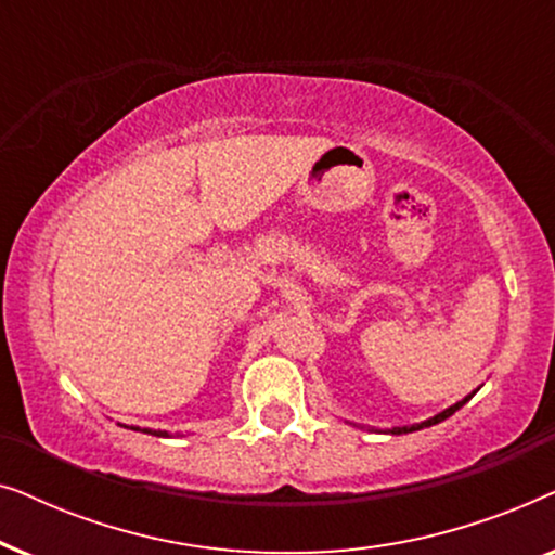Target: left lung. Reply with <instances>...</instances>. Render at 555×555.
<instances>
[{
  "instance_id": "8db88e82",
  "label": "left lung",
  "mask_w": 555,
  "mask_h": 555,
  "mask_svg": "<svg viewBox=\"0 0 555 555\" xmlns=\"http://www.w3.org/2000/svg\"><path fill=\"white\" fill-rule=\"evenodd\" d=\"M477 389H480V386H477ZM475 389V391H477ZM475 391L473 393H467L465 399H460L457 404H452V406H447L444 412H439V414H435V416H429V420H424V422H420V424H406V427H391V429H386V435H409V431H416V429H424V427H431V424H439V422H444L447 416H452L454 412H457V409H462L467 404L469 399L475 397Z\"/></svg>"
}]
</instances>
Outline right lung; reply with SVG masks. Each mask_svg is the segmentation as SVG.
I'll list each match as a JSON object with an SVG mask.
<instances>
[{"label":"right lung","mask_w":555,"mask_h":555,"mask_svg":"<svg viewBox=\"0 0 555 555\" xmlns=\"http://www.w3.org/2000/svg\"><path fill=\"white\" fill-rule=\"evenodd\" d=\"M120 427H124V424H120ZM131 429H135V431H146V435H154V437H169V431H162V429H139V427H131Z\"/></svg>","instance_id":"right-lung-1"}]
</instances>
